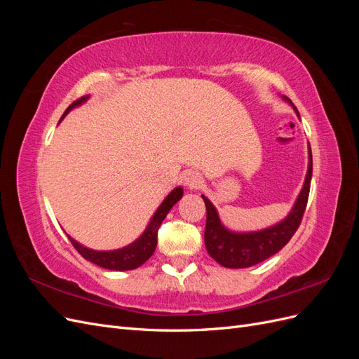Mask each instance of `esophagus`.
<instances>
[{
  "instance_id": "34e87169",
  "label": "esophagus",
  "mask_w": 359,
  "mask_h": 359,
  "mask_svg": "<svg viewBox=\"0 0 359 359\" xmlns=\"http://www.w3.org/2000/svg\"><path fill=\"white\" fill-rule=\"evenodd\" d=\"M202 180L203 178L201 177L199 172L191 170V172H187L186 177H184V184H186L189 189H198V187H201V184L203 182Z\"/></svg>"
}]
</instances>
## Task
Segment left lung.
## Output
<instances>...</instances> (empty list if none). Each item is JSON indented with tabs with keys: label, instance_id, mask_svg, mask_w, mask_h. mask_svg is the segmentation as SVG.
<instances>
[{
	"label": "left lung",
	"instance_id": "1",
	"mask_svg": "<svg viewBox=\"0 0 359 359\" xmlns=\"http://www.w3.org/2000/svg\"><path fill=\"white\" fill-rule=\"evenodd\" d=\"M311 172L313 158L310 149V161L306 182H304L302 191L299 193L297 203L293 206L290 214L278 224L253 233H233L227 231L220 223V219L217 215L212 203L205 196H202L206 206L205 245L210 256L215 262H219L226 268H248L262 262V260L276 255L278 250L283 248L290 241L293 233L298 231L304 211H306L310 193Z\"/></svg>",
	"mask_w": 359,
	"mask_h": 359
}]
</instances>
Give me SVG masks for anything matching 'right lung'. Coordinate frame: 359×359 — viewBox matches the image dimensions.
<instances>
[{
	"label": "right lung",
	"mask_w": 359,
	"mask_h": 359,
	"mask_svg": "<svg viewBox=\"0 0 359 359\" xmlns=\"http://www.w3.org/2000/svg\"><path fill=\"white\" fill-rule=\"evenodd\" d=\"M86 100V97H81V99L74 100L67 109L64 112L66 115L72 107L81 104L82 102ZM62 115V116H64ZM182 196V189L178 187L173 190L169 196L163 201V203L158 206V210L156 211L153 220H151L149 226L147 227V231L144 232V235L139 238L137 241H135L133 244H130L121 250H115V252H95V250H90L83 245H81L79 243H76L74 240L69 236L70 243L73 244V247L78 250V253L90 262L99 265L102 268H107V269H114V271H128V269H135L139 268L142 264H145L147 260L153 256L156 245H157V232L158 227L161 224V222L165 220V217L168 215L169 210L175 205Z\"/></svg>",
	"instance_id": "1"
}]
</instances>
